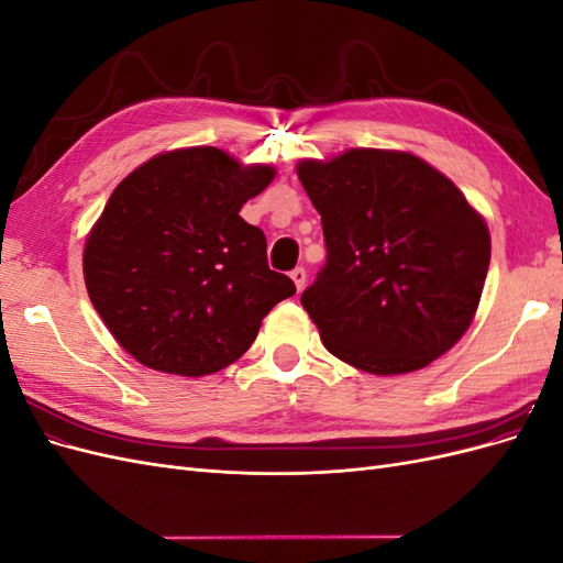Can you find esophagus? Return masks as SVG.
<instances>
[{
  "label": "esophagus",
  "mask_w": 563,
  "mask_h": 563,
  "mask_svg": "<svg viewBox=\"0 0 563 563\" xmlns=\"http://www.w3.org/2000/svg\"><path fill=\"white\" fill-rule=\"evenodd\" d=\"M291 279H294V284H296L298 291H302V288H305V282H308V272H305V267H296V269L291 272Z\"/></svg>",
  "instance_id": "esophagus-1"
}]
</instances>
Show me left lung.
I'll return each instance as SVG.
<instances>
[{
	"instance_id": "left-lung-1",
	"label": "left lung",
	"mask_w": 563,
	"mask_h": 563,
	"mask_svg": "<svg viewBox=\"0 0 563 563\" xmlns=\"http://www.w3.org/2000/svg\"><path fill=\"white\" fill-rule=\"evenodd\" d=\"M327 263L300 296L323 345L376 376L418 371L467 331L490 263L484 218L408 152L300 162Z\"/></svg>"
}]
</instances>
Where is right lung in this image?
I'll use <instances>...</instances> for the list:
<instances>
[{
    "mask_svg": "<svg viewBox=\"0 0 563 563\" xmlns=\"http://www.w3.org/2000/svg\"><path fill=\"white\" fill-rule=\"evenodd\" d=\"M272 178V166L190 147L145 162L114 187L84 249V282L133 360L187 378L216 373L296 294L269 269L263 230L240 216Z\"/></svg>",
    "mask_w": 563,
    "mask_h": 563,
    "instance_id": "1",
    "label": "right lung"
}]
</instances>
